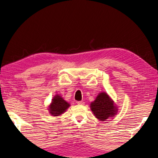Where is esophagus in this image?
<instances>
[{"label": "esophagus", "instance_id": "1", "mask_svg": "<svg viewBox=\"0 0 158 158\" xmlns=\"http://www.w3.org/2000/svg\"><path fill=\"white\" fill-rule=\"evenodd\" d=\"M77 103L78 105H81V106H84V105H85V102H83V101H79V102H77Z\"/></svg>", "mask_w": 158, "mask_h": 158}]
</instances>
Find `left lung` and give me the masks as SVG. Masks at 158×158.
<instances>
[{"label": "left lung", "mask_w": 158, "mask_h": 158, "mask_svg": "<svg viewBox=\"0 0 158 158\" xmlns=\"http://www.w3.org/2000/svg\"><path fill=\"white\" fill-rule=\"evenodd\" d=\"M90 107L96 118L102 121L114 116L117 111L113 102L105 92H101L98 94L96 100L91 103Z\"/></svg>", "instance_id": "8db88e82"}]
</instances>
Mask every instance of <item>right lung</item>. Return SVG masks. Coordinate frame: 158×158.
<instances>
[{
    "mask_svg": "<svg viewBox=\"0 0 158 158\" xmlns=\"http://www.w3.org/2000/svg\"><path fill=\"white\" fill-rule=\"evenodd\" d=\"M52 100L49 110L50 114L55 116L62 114L70 106L60 96H55Z\"/></svg>",
    "mask_w": 158,
    "mask_h": 158,
    "instance_id": "right-lung-1",
    "label": "right lung"
}]
</instances>
